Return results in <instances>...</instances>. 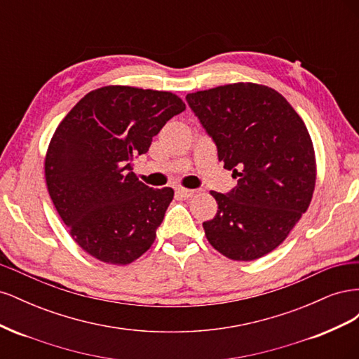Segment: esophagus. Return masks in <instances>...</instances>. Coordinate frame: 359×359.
Wrapping results in <instances>:
<instances>
[{
  "mask_svg": "<svg viewBox=\"0 0 359 359\" xmlns=\"http://www.w3.org/2000/svg\"><path fill=\"white\" fill-rule=\"evenodd\" d=\"M180 198L182 199H189L191 196H194V193H196V190H190V189H177L175 191Z\"/></svg>",
  "mask_w": 359,
  "mask_h": 359,
  "instance_id": "esophagus-1",
  "label": "esophagus"
}]
</instances>
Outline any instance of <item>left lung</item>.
<instances>
[{
    "instance_id": "1",
    "label": "left lung",
    "mask_w": 359,
    "mask_h": 359,
    "mask_svg": "<svg viewBox=\"0 0 359 359\" xmlns=\"http://www.w3.org/2000/svg\"><path fill=\"white\" fill-rule=\"evenodd\" d=\"M186 100L238 184L211 191L219 211L203 231L233 260H255L283 243L307 211L316 158L307 127L283 95L257 83H231Z\"/></svg>"
}]
</instances>
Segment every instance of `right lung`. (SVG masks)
I'll return each instance as SVG.
<instances>
[{
    "label": "right lung",
    "instance_id": "obj_1",
    "mask_svg": "<svg viewBox=\"0 0 359 359\" xmlns=\"http://www.w3.org/2000/svg\"><path fill=\"white\" fill-rule=\"evenodd\" d=\"M184 109L172 93L111 85L86 94L60 123L45 160L46 184L86 253L127 265L153 245L173 190L140 182L132 160Z\"/></svg>",
    "mask_w": 359,
    "mask_h": 359
}]
</instances>
